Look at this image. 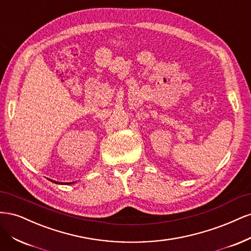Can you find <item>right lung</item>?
<instances>
[{"instance_id": "right-lung-1", "label": "right lung", "mask_w": 251, "mask_h": 251, "mask_svg": "<svg viewBox=\"0 0 251 251\" xmlns=\"http://www.w3.org/2000/svg\"><path fill=\"white\" fill-rule=\"evenodd\" d=\"M50 181H52V180H50ZM52 182H54V181H52ZM55 183H57V182H55ZM69 183H74V182H69ZM68 183V184H69Z\"/></svg>"}]
</instances>
